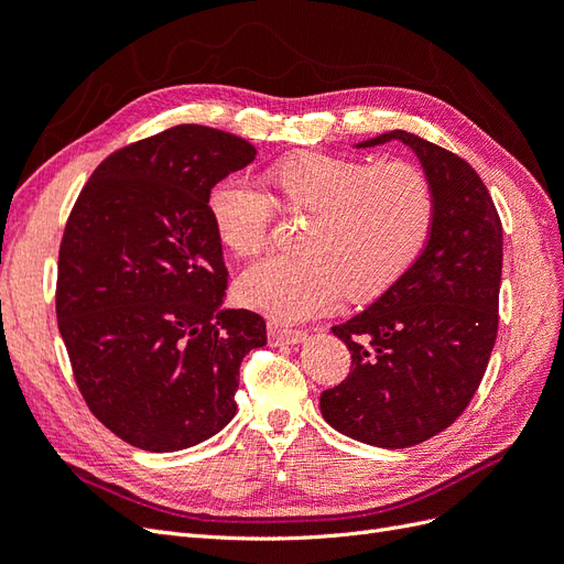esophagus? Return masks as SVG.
<instances>
[{
	"label": "esophagus",
	"instance_id": "esophagus-1",
	"mask_svg": "<svg viewBox=\"0 0 564 564\" xmlns=\"http://www.w3.org/2000/svg\"><path fill=\"white\" fill-rule=\"evenodd\" d=\"M305 338V332L303 329H292V327H282V324L278 322H270L268 324V340L270 346H294V344H301V340Z\"/></svg>",
	"mask_w": 564,
	"mask_h": 564
}]
</instances>
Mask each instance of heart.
Instances as JSON below:
<instances>
[{
  "label": "heart",
  "instance_id": "1",
  "mask_svg": "<svg viewBox=\"0 0 564 564\" xmlns=\"http://www.w3.org/2000/svg\"><path fill=\"white\" fill-rule=\"evenodd\" d=\"M270 197L247 174L220 178L209 193L214 232L235 256L259 253L275 220L311 214L301 253H278L249 265L237 296L275 319H303L350 299L377 296L412 268L431 240L437 199L431 178L412 162L296 152L268 172Z\"/></svg>",
  "mask_w": 564,
  "mask_h": 564
}]
</instances>
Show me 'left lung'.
Returning a JSON list of instances; mask_svg holds the SVG:
<instances>
[{"instance_id":"8db88e82","label":"left lung","mask_w":564,"mask_h":564,"mask_svg":"<svg viewBox=\"0 0 564 564\" xmlns=\"http://www.w3.org/2000/svg\"><path fill=\"white\" fill-rule=\"evenodd\" d=\"M431 178V240L367 311L332 332L352 355L346 381L319 395L322 416L373 447L421 445L464 414L499 329L503 228L480 174L454 152L395 129Z\"/></svg>"}]
</instances>
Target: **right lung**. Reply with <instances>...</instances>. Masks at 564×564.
Returning <instances> with one entry per match:
<instances>
[{"instance_id":"1","label":"right lung","mask_w":564,"mask_h":564,"mask_svg":"<svg viewBox=\"0 0 564 564\" xmlns=\"http://www.w3.org/2000/svg\"><path fill=\"white\" fill-rule=\"evenodd\" d=\"M256 148L178 124L115 150L84 183L58 249L56 317L91 414L145 452H176L235 416L242 357L265 322L220 311L224 247L212 187Z\"/></svg>"}]
</instances>
